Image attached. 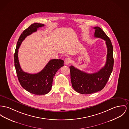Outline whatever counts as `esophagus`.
<instances>
[{
	"label": "esophagus",
	"mask_w": 129,
	"mask_h": 129,
	"mask_svg": "<svg viewBox=\"0 0 129 129\" xmlns=\"http://www.w3.org/2000/svg\"><path fill=\"white\" fill-rule=\"evenodd\" d=\"M71 59H70V58H69V57H67V58H66L65 60H64V63H65L66 65H68V64H69L71 62Z\"/></svg>",
	"instance_id": "obj_1"
}]
</instances>
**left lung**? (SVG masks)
I'll use <instances>...</instances> for the list:
<instances>
[{"label": "left lung", "mask_w": 129, "mask_h": 129, "mask_svg": "<svg viewBox=\"0 0 129 129\" xmlns=\"http://www.w3.org/2000/svg\"><path fill=\"white\" fill-rule=\"evenodd\" d=\"M94 37L106 42L107 47V60L105 66L98 72L87 73L71 66L70 78L72 86L78 93L88 94L103 89L111 76L113 67V46L110 38L99 27H95Z\"/></svg>", "instance_id": "8db88e82"}]
</instances>
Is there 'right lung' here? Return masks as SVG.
Here are the masks:
<instances>
[{
	"label": "right lung",
	"instance_id": "obj_1",
	"mask_svg": "<svg viewBox=\"0 0 129 129\" xmlns=\"http://www.w3.org/2000/svg\"><path fill=\"white\" fill-rule=\"evenodd\" d=\"M44 26L43 24L34 23L23 31L17 41L14 54L15 67L21 86L30 93L40 95L46 94L50 91L53 78L58 69L64 66V61L60 59H52L49 61L40 72L30 74L24 72L21 69L18 58V51L21 43L27 36L36 32L38 28Z\"/></svg>",
	"mask_w": 129,
	"mask_h": 129
}]
</instances>
